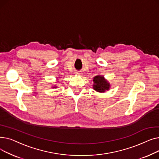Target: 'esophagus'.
Listing matches in <instances>:
<instances>
[{
    "label": "esophagus",
    "mask_w": 159,
    "mask_h": 159,
    "mask_svg": "<svg viewBox=\"0 0 159 159\" xmlns=\"http://www.w3.org/2000/svg\"><path fill=\"white\" fill-rule=\"evenodd\" d=\"M75 74L77 75H82V73H80V72H79V71H77V72H75Z\"/></svg>",
    "instance_id": "obj_1"
}]
</instances>
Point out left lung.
Here are the masks:
<instances>
[{"instance_id": "left-lung-1", "label": "left lung", "mask_w": 159, "mask_h": 159, "mask_svg": "<svg viewBox=\"0 0 159 159\" xmlns=\"http://www.w3.org/2000/svg\"><path fill=\"white\" fill-rule=\"evenodd\" d=\"M93 88L97 92L104 93L111 88L110 82H108L102 75H97L93 78Z\"/></svg>"}]
</instances>
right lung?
Masks as SVG:
<instances>
[{"mask_svg":"<svg viewBox=\"0 0 159 159\" xmlns=\"http://www.w3.org/2000/svg\"><path fill=\"white\" fill-rule=\"evenodd\" d=\"M58 78H60V77H58ZM57 82H58V81H57ZM52 88H57V86H53Z\"/></svg>","mask_w":159,"mask_h":159,"instance_id":"obj_1","label":"right lung"}]
</instances>
